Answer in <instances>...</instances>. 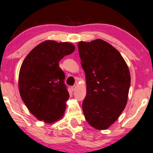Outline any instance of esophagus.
Instances as JSON below:
<instances>
[{
	"mask_svg": "<svg viewBox=\"0 0 153 153\" xmlns=\"http://www.w3.org/2000/svg\"><path fill=\"white\" fill-rule=\"evenodd\" d=\"M72 88V90L73 91H74L76 90V86H72V88Z\"/></svg>",
	"mask_w": 153,
	"mask_h": 153,
	"instance_id": "1",
	"label": "esophagus"
}]
</instances>
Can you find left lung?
Segmentation results:
<instances>
[{"label":"left lung","mask_w":153,"mask_h":153,"mask_svg":"<svg viewBox=\"0 0 153 153\" xmlns=\"http://www.w3.org/2000/svg\"><path fill=\"white\" fill-rule=\"evenodd\" d=\"M78 49L86 75V96L82 103L85 118L96 129H107L126 107L129 69L120 52L102 39L80 41Z\"/></svg>","instance_id":"left-lung-1"}]
</instances>
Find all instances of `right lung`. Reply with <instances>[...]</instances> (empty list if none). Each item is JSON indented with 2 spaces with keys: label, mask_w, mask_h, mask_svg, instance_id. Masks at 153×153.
I'll list each match as a JSON object with an SVG mask.
<instances>
[{
  "label": "right lung",
  "mask_w": 153,
  "mask_h": 153,
  "mask_svg": "<svg viewBox=\"0 0 153 153\" xmlns=\"http://www.w3.org/2000/svg\"><path fill=\"white\" fill-rule=\"evenodd\" d=\"M74 50L70 43L45 41L24 59L19 74V94L39 120L51 124L64 115L69 95L59 62Z\"/></svg>",
  "instance_id": "right-lung-1"
}]
</instances>
